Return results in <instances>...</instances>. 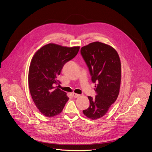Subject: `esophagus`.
<instances>
[{
    "label": "esophagus",
    "instance_id": "esophagus-1",
    "mask_svg": "<svg viewBox=\"0 0 152 152\" xmlns=\"http://www.w3.org/2000/svg\"><path fill=\"white\" fill-rule=\"evenodd\" d=\"M80 94H76V93H73V96L75 97V98H77L79 97H80Z\"/></svg>",
    "mask_w": 152,
    "mask_h": 152
}]
</instances>
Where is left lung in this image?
Instances as JSON below:
<instances>
[{"mask_svg":"<svg viewBox=\"0 0 152 152\" xmlns=\"http://www.w3.org/2000/svg\"><path fill=\"white\" fill-rule=\"evenodd\" d=\"M81 55L86 63L93 82L96 83L94 99L88 96V108L83 114L91 120L104 116L117 100L120 88L121 68L119 55L112 46L96 41L81 48Z\"/></svg>","mask_w":152,"mask_h":152,"instance_id":"1","label":"left lung"}]
</instances>
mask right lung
<instances>
[{
    "instance_id": "right-lung-1",
    "label": "right lung",
    "mask_w": 152,
    "mask_h": 152,
    "mask_svg": "<svg viewBox=\"0 0 152 152\" xmlns=\"http://www.w3.org/2000/svg\"><path fill=\"white\" fill-rule=\"evenodd\" d=\"M80 46L66 47L49 43L34 55L29 66L28 83L31 95L40 113L47 117L59 114L69 100L66 92L55 88L64 65L77 54Z\"/></svg>"
}]
</instances>
